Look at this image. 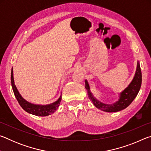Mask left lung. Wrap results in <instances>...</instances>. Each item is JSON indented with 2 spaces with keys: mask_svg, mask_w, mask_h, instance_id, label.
Instances as JSON below:
<instances>
[{
  "mask_svg": "<svg viewBox=\"0 0 151 151\" xmlns=\"http://www.w3.org/2000/svg\"><path fill=\"white\" fill-rule=\"evenodd\" d=\"M141 83L142 73L139 62L138 61L137 70L133 79H132L131 83H130V85L123 91L120 93L119 101H116V103L112 104H106L96 100L91 93L90 87H89L88 83L86 80L85 81V88L88 91V98L90 99L91 101H92L94 105L96 108L105 112H118L126 109L128 106L131 104V103L135 99V97L137 96L138 93H139L140 86H141Z\"/></svg>",
  "mask_w": 151,
  "mask_h": 151,
  "instance_id": "left-lung-1",
  "label": "left lung"
}]
</instances>
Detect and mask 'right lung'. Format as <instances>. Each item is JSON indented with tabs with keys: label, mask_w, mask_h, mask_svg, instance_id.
<instances>
[{
	"label": "right lung",
	"mask_w": 151,
	"mask_h": 151,
	"mask_svg": "<svg viewBox=\"0 0 151 151\" xmlns=\"http://www.w3.org/2000/svg\"><path fill=\"white\" fill-rule=\"evenodd\" d=\"M11 85L13 90L14 96L16 97L17 100L19 102L20 106L25 111H27L29 113L34 114L36 116H45L51 114L56 111V110L59 106V104L61 101V96L58 100L50 104L47 105H40V104H31L25 101L20 95L19 92L18 91L16 86L14 85V78H13V69L11 70Z\"/></svg>",
	"instance_id": "right-lung-1"
}]
</instances>
